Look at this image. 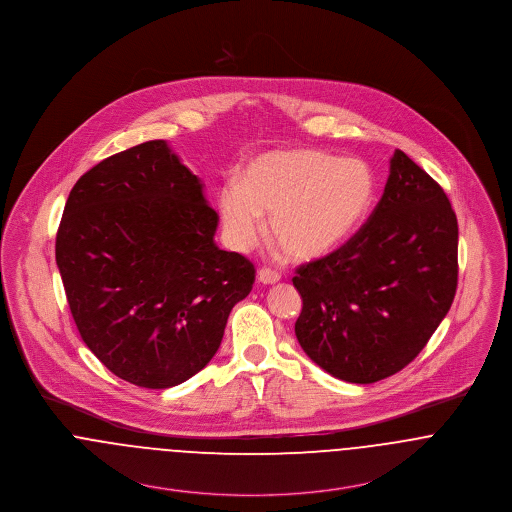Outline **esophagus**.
I'll list each match as a JSON object with an SVG mask.
<instances>
[{"instance_id": "1", "label": "esophagus", "mask_w": 512, "mask_h": 512, "mask_svg": "<svg viewBox=\"0 0 512 512\" xmlns=\"http://www.w3.org/2000/svg\"><path fill=\"white\" fill-rule=\"evenodd\" d=\"M257 280L261 284H276L280 280V274L276 271H271V269H261V271L257 272Z\"/></svg>"}]
</instances>
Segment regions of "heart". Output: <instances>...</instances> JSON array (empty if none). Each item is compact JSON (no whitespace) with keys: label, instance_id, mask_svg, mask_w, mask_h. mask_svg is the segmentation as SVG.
I'll return each instance as SVG.
<instances>
[{"label":"heart","instance_id":"obj_1","mask_svg":"<svg viewBox=\"0 0 512 512\" xmlns=\"http://www.w3.org/2000/svg\"><path fill=\"white\" fill-rule=\"evenodd\" d=\"M375 178L358 158L315 149L267 152L245 170L241 185L218 191V214L228 245L253 247L269 216V236L286 257L313 261L346 240L369 211Z\"/></svg>","mask_w":512,"mask_h":512}]
</instances>
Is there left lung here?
Here are the masks:
<instances>
[{
  "label": "left lung",
  "mask_w": 512,
  "mask_h": 512,
  "mask_svg": "<svg viewBox=\"0 0 512 512\" xmlns=\"http://www.w3.org/2000/svg\"><path fill=\"white\" fill-rule=\"evenodd\" d=\"M296 336L332 377L369 385L414 360L451 309L458 222L443 187L394 151L383 197L360 230L292 278Z\"/></svg>",
  "instance_id": "8db88e82"
}]
</instances>
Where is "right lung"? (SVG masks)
<instances>
[{"label":"right lung","instance_id":"right-lung-1","mask_svg":"<svg viewBox=\"0 0 512 512\" xmlns=\"http://www.w3.org/2000/svg\"><path fill=\"white\" fill-rule=\"evenodd\" d=\"M218 214L166 141L118 152L73 185L56 236L67 303L92 354L123 381L176 387L216 354L255 282L218 249Z\"/></svg>","mask_w":512,"mask_h":512}]
</instances>
